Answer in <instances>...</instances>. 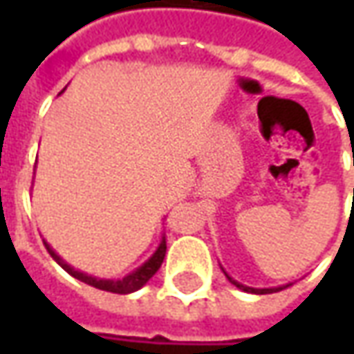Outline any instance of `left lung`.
Listing matches in <instances>:
<instances>
[{
  "instance_id": "obj_1",
  "label": "left lung",
  "mask_w": 354,
  "mask_h": 354,
  "mask_svg": "<svg viewBox=\"0 0 354 354\" xmlns=\"http://www.w3.org/2000/svg\"><path fill=\"white\" fill-rule=\"evenodd\" d=\"M223 272H225V270H223ZM225 276H226V278H228V281H230L232 286H236L238 290H242V292L258 293V295H262V293L279 292V290H283V288H288V286H290V283H288V286H278V288H262V290H260V288H248V286H244V283H240V281H236V279H234V278H230V276H228L226 272H225Z\"/></svg>"
}]
</instances>
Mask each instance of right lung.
I'll return each instance as SVG.
<instances>
[{
	"label": "right lung",
	"mask_w": 354,
	"mask_h": 354,
	"mask_svg": "<svg viewBox=\"0 0 354 354\" xmlns=\"http://www.w3.org/2000/svg\"><path fill=\"white\" fill-rule=\"evenodd\" d=\"M45 246H47L48 254L53 256V260L61 266L64 272H68L73 278L80 279V281L88 283V286H92V288H98V290H104V292H112V293H133V292H138L140 288H143L149 279L156 276L157 270L161 268V264H163V258H165V250H167L165 236H161V242H159V246L156 248V252L149 256V260H145V262H143L140 268H136L131 274H128V276H124V278H120V279H102V278L88 276V274H84V272H80V270H75L73 266L66 264L61 256L48 246L47 242H45Z\"/></svg>",
	"instance_id": "1"
}]
</instances>
